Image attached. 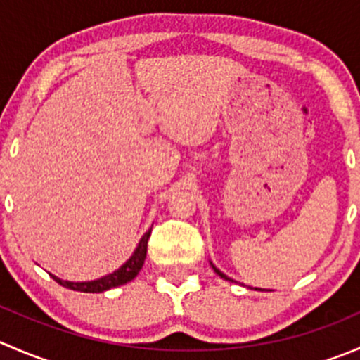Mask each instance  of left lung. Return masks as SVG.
Wrapping results in <instances>:
<instances>
[{
    "mask_svg": "<svg viewBox=\"0 0 360 360\" xmlns=\"http://www.w3.org/2000/svg\"><path fill=\"white\" fill-rule=\"evenodd\" d=\"M210 266H212V270H214V271H216V274H217V275H219V277H221V278H224V281H230V282H235V281H233V278H230V277H228V275H224V274H223V271H221V270H219V268H216V266H214V264H212V263H210Z\"/></svg>",
    "mask_w": 360,
    "mask_h": 360,
    "instance_id": "obj_1",
    "label": "left lung"
}]
</instances>
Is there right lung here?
<instances>
[{
  "label": "right lung",
  "mask_w": 360,
  "mask_h": 360,
  "mask_svg": "<svg viewBox=\"0 0 360 360\" xmlns=\"http://www.w3.org/2000/svg\"><path fill=\"white\" fill-rule=\"evenodd\" d=\"M150 235H151V230H148L146 233L141 237L139 244H137V248L132 252V256H130L129 259L118 268V270H115L112 274L106 275V277H101V278H96V281H89V282H69V281H63V278L56 277V275L52 274L50 275H52V278L57 282V284L79 292H104L108 291V289L118 288V285H123L127 284V282L134 281V278L137 277V274L141 271V268H143L144 264V259H146Z\"/></svg>",
  "instance_id": "right-lung-1"
}]
</instances>
